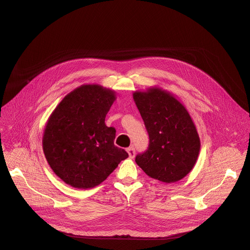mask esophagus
<instances>
[{"instance_id":"1","label":"esophagus","mask_w":250,"mask_h":250,"mask_svg":"<svg viewBox=\"0 0 250 250\" xmlns=\"http://www.w3.org/2000/svg\"><path fill=\"white\" fill-rule=\"evenodd\" d=\"M126 151H127V153H128V156H129V158H133L134 157V155H135V150H134V148L131 146V147H128L127 149H126Z\"/></svg>"}]
</instances>
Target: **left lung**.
Returning <instances> with one entry per match:
<instances>
[{
	"label": "left lung",
	"mask_w": 250,
	"mask_h": 250,
	"mask_svg": "<svg viewBox=\"0 0 250 250\" xmlns=\"http://www.w3.org/2000/svg\"><path fill=\"white\" fill-rule=\"evenodd\" d=\"M132 96L149 135L148 148L136 155V164L164 183L183 179L195 166L201 148L196 125L185 105L157 87L135 91Z\"/></svg>",
	"instance_id": "1"
}]
</instances>
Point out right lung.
Segmentation results:
<instances>
[{"label": "right lung", "mask_w": 250, "mask_h": 250, "mask_svg": "<svg viewBox=\"0 0 250 250\" xmlns=\"http://www.w3.org/2000/svg\"><path fill=\"white\" fill-rule=\"evenodd\" d=\"M116 92L101 85H82L67 94L50 115L42 148L53 172L77 189L100 185L128 157L114 145L116 129L104 119Z\"/></svg>", "instance_id": "1"}]
</instances>
